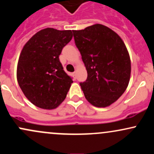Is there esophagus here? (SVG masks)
<instances>
[{"instance_id": "obj_1", "label": "esophagus", "mask_w": 154, "mask_h": 154, "mask_svg": "<svg viewBox=\"0 0 154 154\" xmlns=\"http://www.w3.org/2000/svg\"><path fill=\"white\" fill-rule=\"evenodd\" d=\"M72 75H73L74 79L77 78V73H76V72H73V73H72Z\"/></svg>"}]
</instances>
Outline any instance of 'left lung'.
Wrapping results in <instances>:
<instances>
[{"mask_svg": "<svg viewBox=\"0 0 154 154\" xmlns=\"http://www.w3.org/2000/svg\"><path fill=\"white\" fill-rule=\"evenodd\" d=\"M72 31L88 72L87 80L80 83L85 99L95 107H108L129 85L131 60L126 45L116 32L101 24Z\"/></svg>", "mask_w": 154, "mask_h": 154, "instance_id": "left-lung-1", "label": "left lung"}]
</instances>
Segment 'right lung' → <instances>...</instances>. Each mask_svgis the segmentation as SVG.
Instances as JSON below:
<instances>
[{
  "mask_svg": "<svg viewBox=\"0 0 154 154\" xmlns=\"http://www.w3.org/2000/svg\"><path fill=\"white\" fill-rule=\"evenodd\" d=\"M71 30L47 28L27 42L18 60L17 78L27 99L45 109L58 107L73 82L59 60L62 49L72 40Z\"/></svg>",
  "mask_w": 154,
  "mask_h": 154,
  "instance_id": "add662e5",
  "label": "right lung"
}]
</instances>
